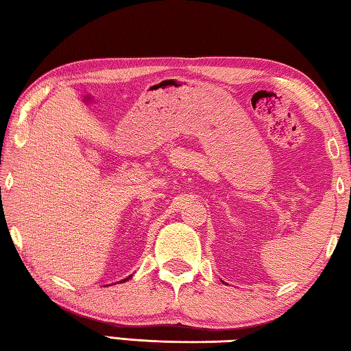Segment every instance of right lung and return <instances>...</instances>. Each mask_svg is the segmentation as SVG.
I'll return each mask as SVG.
<instances>
[{
    "label": "right lung",
    "mask_w": 351,
    "mask_h": 351,
    "mask_svg": "<svg viewBox=\"0 0 351 351\" xmlns=\"http://www.w3.org/2000/svg\"><path fill=\"white\" fill-rule=\"evenodd\" d=\"M130 277H132V276H130ZM130 277H127V278H123V280H121V282H127V280H128V278H130Z\"/></svg>",
    "instance_id": "add662e5"
}]
</instances>
